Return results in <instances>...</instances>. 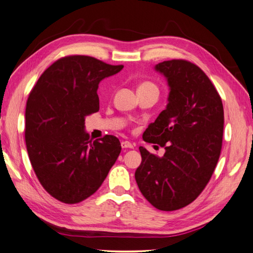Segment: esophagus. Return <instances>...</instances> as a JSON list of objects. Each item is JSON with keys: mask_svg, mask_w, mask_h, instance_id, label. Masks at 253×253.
I'll use <instances>...</instances> for the list:
<instances>
[{"mask_svg": "<svg viewBox=\"0 0 253 253\" xmlns=\"http://www.w3.org/2000/svg\"><path fill=\"white\" fill-rule=\"evenodd\" d=\"M121 145L123 149H133V144L131 142H129V141H122Z\"/></svg>", "mask_w": 253, "mask_h": 253, "instance_id": "esophagus-1", "label": "esophagus"}]
</instances>
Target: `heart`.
Masks as SVG:
<instances>
[{"label":"heart","mask_w":253,"mask_h":253,"mask_svg":"<svg viewBox=\"0 0 253 253\" xmlns=\"http://www.w3.org/2000/svg\"><path fill=\"white\" fill-rule=\"evenodd\" d=\"M144 87H155V85H153L152 83H149L148 82V83H143L139 88H144Z\"/></svg>","instance_id":"heart-1"}]
</instances>
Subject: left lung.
<instances>
[{
	"instance_id": "obj_1",
	"label": "left lung",
	"mask_w": 253,
	"mask_h": 253,
	"mask_svg": "<svg viewBox=\"0 0 253 253\" xmlns=\"http://www.w3.org/2000/svg\"><path fill=\"white\" fill-rule=\"evenodd\" d=\"M167 81L166 109L143 132V140L165 148L163 157L140 146L134 172L142 195L157 209L173 211L195 201L219 161L224 112L208 76L195 64L169 60L156 64Z\"/></svg>"
}]
</instances>
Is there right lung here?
Masks as SVG:
<instances>
[{
	"mask_svg": "<svg viewBox=\"0 0 253 253\" xmlns=\"http://www.w3.org/2000/svg\"><path fill=\"white\" fill-rule=\"evenodd\" d=\"M123 68L88 56L64 57L45 70L29 95V158L41 184L58 201L76 204L92 195L121 153L114 136L90 140L85 119L99 111L100 82Z\"/></svg>",
	"mask_w": 253,
	"mask_h": 253,
	"instance_id": "obj_1",
	"label": "right lung"
}]
</instances>
